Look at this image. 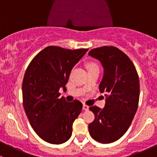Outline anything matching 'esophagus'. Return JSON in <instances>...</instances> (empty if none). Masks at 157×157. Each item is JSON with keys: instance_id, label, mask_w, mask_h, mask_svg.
Returning <instances> with one entry per match:
<instances>
[{"instance_id": "obj_1", "label": "esophagus", "mask_w": 157, "mask_h": 157, "mask_svg": "<svg viewBox=\"0 0 157 157\" xmlns=\"http://www.w3.org/2000/svg\"><path fill=\"white\" fill-rule=\"evenodd\" d=\"M89 108H90V107H89L88 105H85V104H83V110H85V111H87L88 109H89Z\"/></svg>"}]
</instances>
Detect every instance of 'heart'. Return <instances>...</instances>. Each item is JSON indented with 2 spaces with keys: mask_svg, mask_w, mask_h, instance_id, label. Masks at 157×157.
Listing matches in <instances>:
<instances>
[{
  "mask_svg": "<svg viewBox=\"0 0 157 157\" xmlns=\"http://www.w3.org/2000/svg\"><path fill=\"white\" fill-rule=\"evenodd\" d=\"M97 67V66H96V64H93V63H91V64H88V68H90V67Z\"/></svg>",
  "mask_w": 157,
  "mask_h": 157,
  "instance_id": "heart-1",
  "label": "heart"
}]
</instances>
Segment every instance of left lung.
Segmentation results:
<instances>
[{"label": "left lung", "instance_id": "obj_1", "mask_svg": "<svg viewBox=\"0 0 157 157\" xmlns=\"http://www.w3.org/2000/svg\"><path fill=\"white\" fill-rule=\"evenodd\" d=\"M89 55L99 60L103 67L99 91L105 93L106 96L103 109L90 107L95 119L89 124V132L99 143H112L128 131L137 112L140 96L138 75L132 61L116 47L93 48Z\"/></svg>", "mask_w": 157, "mask_h": 157}]
</instances>
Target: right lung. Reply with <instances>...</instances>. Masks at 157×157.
Segmentation results:
<instances>
[{
  "mask_svg": "<svg viewBox=\"0 0 157 157\" xmlns=\"http://www.w3.org/2000/svg\"><path fill=\"white\" fill-rule=\"evenodd\" d=\"M88 49L71 50L48 46L30 62L23 81V107L30 124L45 141L60 144L69 140L81 102L58 98L66 90L71 71Z\"/></svg>",
  "mask_w": 157,
  "mask_h": 157,
  "instance_id": "obj_1",
  "label": "right lung"
}]
</instances>
